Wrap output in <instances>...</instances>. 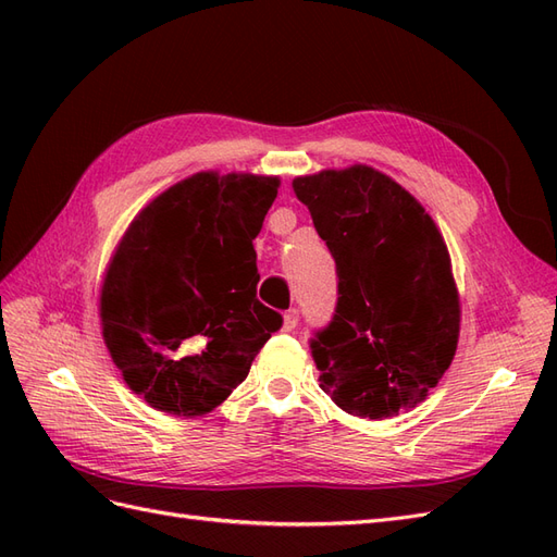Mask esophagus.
<instances>
[{"label":"esophagus","mask_w":557,"mask_h":557,"mask_svg":"<svg viewBox=\"0 0 557 557\" xmlns=\"http://www.w3.org/2000/svg\"><path fill=\"white\" fill-rule=\"evenodd\" d=\"M297 323H299V311L297 309L285 311V315H283V332H295Z\"/></svg>","instance_id":"34e87169"}]
</instances>
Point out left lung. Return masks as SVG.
I'll list each match as a JSON object with an SVG mask.
<instances>
[{
  "instance_id": "8db88e82",
  "label": "left lung",
  "mask_w": 557,
  "mask_h": 557,
  "mask_svg": "<svg viewBox=\"0 0 557 557\" xmlns=\"http://www.w3.org/2000/svg\"><path fill=\"white\" fill-rule=\"evenodd\" d=\"M293 190L336 264L332 320L309 342L320 387L372 420L416 407L458 348L460 301L440 230L372 166L295 178Z\"/></svg>"
}]
</instances>
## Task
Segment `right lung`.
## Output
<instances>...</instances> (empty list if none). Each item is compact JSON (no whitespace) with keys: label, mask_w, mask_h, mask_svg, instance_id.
<instances>
[{"label":"right lung","mask_w":557,"mask_h":557,"mask_svg":"<svg viewBox=\"0 0 557 557\" xmlns=\"http://www.w3.org/2000/svg\"><path fill=\"white\" fill-rule=\"evenodd\" d=\"M278 178L213 172L176 183L137 215L102 288V330L115 367L150 407L215 409L281 330L258 299L252 239Z\"/></svg>","instance_id":"add662e5"}]
</instances>
